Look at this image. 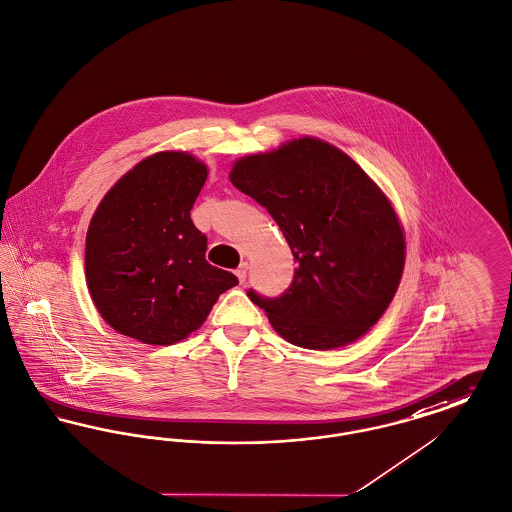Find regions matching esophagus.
Masks as SVG:
<instances>
[{"label":"esophagus","instance_id":"esophagus-1","mask_svg":"<svg viewBox=\"0 0 512 512\" xmlns=\"http://www.w3.org/2000/svg\"><path fill=\"white\" fill-rule=\"evenodd\" d=\"M235 273H237L239 281H241V283H244V281H246V273H248V262H243V264L239 266V269H237Z\"/></svg>","mask_w":512,"mask_h":512}]
</instances>
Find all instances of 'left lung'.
<instances>
[{
	"label": "left lung",
	"mask_w": 512,
	"mask_h": 512,
	"mask_svg": "<svg viewBox=\"0 0 512 512\" xmlns=\"http://www.w3.org/2000/svg\"><path fill=\"white\" fill-rule=\"evenodd\" d=\"M229 181L268 210L298 266L289 291L254 304L296 347L331 350L366 335L403 277L406 243L391 200L341 148L300 136L235 160Z\"/></svg>",
	"instance_id": "left-lung-1"
}]
</instances>
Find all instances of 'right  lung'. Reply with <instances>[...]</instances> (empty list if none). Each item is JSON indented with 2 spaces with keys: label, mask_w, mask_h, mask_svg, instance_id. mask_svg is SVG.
Instances as JSON below:
<instances>
[{
  "label": "right lung",
  "mask_w": 512,
  "mask_h": 512,
  "mask_svg": "<svg viewBox=\"0 0 512 512\" xmlns=\"http://www.w3.org/2000/svg\"><path fill=\"white\" fill-rule=\"evenodd\" d=\"M208 165L183 150L156 152L129 169L90 219L84 273L109 327L144 345H175L239 285L206 262L208 239L190 210Z\"/></svg>",
  "instance_id": "add662e5"
}]
</instances>
